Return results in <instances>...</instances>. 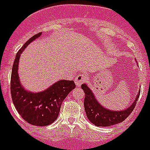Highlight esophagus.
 Instances as JSON below:
<instances>
[{"label": "esophagus", "instance_id": "34e87169", "mask_svg": "<svg viewBox=\"0 0 150 150\" xmlns=\"http://www.w3.org/2000/svg\"><path fill=\"white\" fill-rule=\"evenodd\" d=\"M86 81V75H84V74H80V75H78L75 78V83L77 85V87H79L81 86V84L85 82Z\"/></svg>", "mask_w": 150, "mask_h": 150}]
</instances>
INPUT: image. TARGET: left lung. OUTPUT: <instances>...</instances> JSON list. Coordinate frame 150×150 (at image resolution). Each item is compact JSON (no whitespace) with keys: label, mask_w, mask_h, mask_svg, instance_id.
<instances>
[{"label":"left lung","mask_w":150,"mask_h":150,"mask_svg":"<svg viewBox=\"0 0 150 150\" xmlns=\"http://www.w3.org/2000/svg\"><path fill=\"white\" fill-rule=\"evenodd\" d=\"M81 88L85 93L84 107L87 118L90 121V123L98 127L112 126L116 124H120L125 119H127L136 107L137 101L138 100L141 92V90H139L137 97L135 98L134 102L132 103L130 107L122 111H112L103 107L99 103V102L94 96V93L86 84H82Z\"/></svg>","instance_id":"8db88e82"}]
</instances>
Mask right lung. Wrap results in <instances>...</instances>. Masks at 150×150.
Returning a JSON list of instances; mask_svg holds the SVG:
<instances>
[{
    "instance_id": "obj_1",
    "label": "right lung",
    "mask_w": 150,
    "mask_h": 150,
    "mask_svg": "<svg viewBox=\"0 0 150 150\" xmlns=\"http://www.w3.org/2000/svg\"><path fill=\"white\" fill-rule=\"evenodd\" d=\"M42 32L31 37L17 53L11 73L10 91L15 108L27 123L35 126H47L56 120L64 99L76 87L73 81L60 80L41 92L26 90L20 82L18 76L19 59L22 52Z\"/></svg>"
}]
</instances>
